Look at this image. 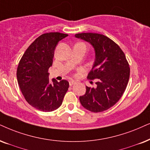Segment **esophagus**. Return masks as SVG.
I'll use <instances>...</instances> for the list:
<instances>
[{
	"label": "esophagus",
	"mask_w": 150,
	"mask_h": 150,
	"mask_svg": "<svg viewBox=\"0 0 150 150\" xmlns=\"http://www.w3.org/2000/svg\"><path fill=\"white\" fill-rule=\"evenodd\" d=\"M76 84V81H74V80H71V81H69V85L70 86H73V84Z\"/></svg>",
	"instance_id": "obj_1"
}]
</instances>
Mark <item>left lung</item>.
<instances>
[{"instance_id": "8db88e82", "label": "left lung", "mask_w": 150, "mask_h": 150, "mask_svg": "<svg viewBox=\"0 0 150 150\" xmlns=\"http://www.w3.org/2000/svg\"><path fill=\"white\" fill-rule=\"evenodd\" d=\"M75 37L90 43L95 51L93 65L87 77L96 79V87L86 86L79 101L88 111L102 112L113 107L124 93L129 79L128 62L120 47L105 35L79 33Z\"/></svg>"}]
</instances>
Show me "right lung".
<instances>
[{
  "mask_svg": "<svg viewBox=\"0 0 150 150\" xmlns=\"http://www.w3.org/2000/svg\"><path fill=\"white\" fill-rule=\"evenodd\" d=\"M67 36L59 33L41 35L28 47L18 66L17 81L25 99L41 111L58 109L69 87L65 79L49 81L48 73L57 45Z\"/></svg>",
  "mask_w": 150,
  "mask_h": 150,
  "instance_id": "add662e5",
  "label": "right lung"
}]
</instances>
